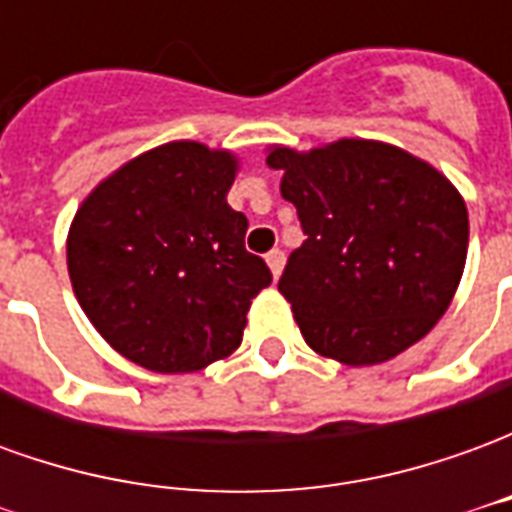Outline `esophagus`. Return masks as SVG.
I'll return each instance as SVG.
<instances>
[{
  "label": "esophagus",
  "mask_w": 512,
  "mask_h": 512,
  "mask_svg": "<svg viewBox=\"0 0 512 512\" xmlns=\"http://www.w3.org/2000/svg\"><path fill=\"white\" fill-rule=\"evenodd\" d=\"M266 263L268 268H271V274L279 277V274H282V268H285V252H282V249H271V252L266 255Z\"/></svg>",
  "instance_id": "1"
}]
</instances>
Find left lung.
Returning <instances> with one entry per match:
<instances>
[{"mask_svg":"<svg viewBox=\"0 0 512 512\" xmlns=\"http://www.w3.org/2000/svg\"><path fill=\"white\" fill-rule=\"evenodd\" d=\"M282 197L304 244L279 293L312 351L343 365H381L422 340L461 282L466 202L417 156L384 142L340 139L310 153L271 147Z\"/></svg>","mask_w":512,"mask_h":512,"instance_id":"8db88e82","label":"left lung"}]
</instances>
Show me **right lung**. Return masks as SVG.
Instances as JSON below:
<instances>
[{"mask_svg": "<svg viewBox=\"0 0 512 512\" xmlns=\"http://www.w3.org/2000/svg\"><path fill=\"white\" fill-rule=\"evenodd\" d=\"M235 161L169 142L98 183L68 233L84 315L117 354L153 373H194L241 345L252 299L271 285L227 205Z\"/></svg>", "mask_w": 512, "mask_h": 512, "instance_id": "right-lung-1", "label": "right lung"}]
</instances>
